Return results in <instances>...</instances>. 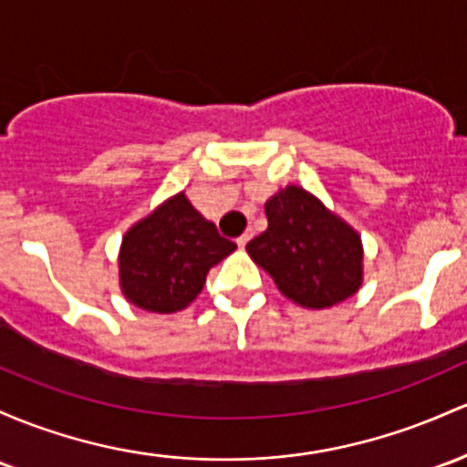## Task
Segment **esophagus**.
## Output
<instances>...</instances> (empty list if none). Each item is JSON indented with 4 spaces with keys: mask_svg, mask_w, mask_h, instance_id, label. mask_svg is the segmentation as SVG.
I'll return each mask as SVG.
<instances>
[{
    "mask_svg": "<svg viewBox=\"0 0 467 467\" xmlns=\"http://www.w3.org/2000/svg\"><path fill=\"white\" fill-rule=\"evenodd\" d=\"M250 237H253V234H250V233H244V234H242V237H239V239H237L239 248H245V244H248V242H250Z\"/></svg>",
    "mask_w": 467,
    "mask_h": 467,
    "instance_id": "34e87169",
    "label": "esophagus"
}]
</instances>
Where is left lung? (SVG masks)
<instances>
[{"label": "left lung", "mask_w": 467, "mask_h": 467, "mask_svg": "<svg viewBox=\"0 0 467 467\" xmlns=\"http://www.w3.org/2000/svg\"><path fill=\"white\" fill-rule=\"evenodd\" d=\"M268 228L245 250L275 279L276 288L306 308H327L361 285V239L296 186L265 203Z\"/></svg>", "instance_id": "obj_1"}]
</instances>
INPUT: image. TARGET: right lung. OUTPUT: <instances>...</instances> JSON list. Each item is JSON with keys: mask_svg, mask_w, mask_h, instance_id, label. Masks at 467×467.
Here are the masks:
<instances>
[{"mask_svg": "<svg viewBox=\"0 0 467 467\" xmlns=\"http://www.w3.org/2000/svg\"><path fill=\"white\" fill-rule=\"evenodd\" d=\"M234 248L182 192L126 233L121 290L143 310L177 312L197 299L208 270Z\"/></svg>", "mask_w": 467, "mask_h": 467, "instance_id": "obj_1", "label": "right lung"}]
</instances>
